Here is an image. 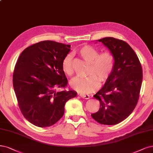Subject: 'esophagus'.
Segmentation results:
<instances>
[{
	"instance_id": "obj_1",
	"label": "esophagus",
	"mask_w": 153,
	"mask_h": 153,
	"mask_svg": "<svg viewBox=\"0 0 153 153\" xmlns=\"http://www.w3.org/2000/svg\"><path fill=\"white\" fill-rule=\"evenodd\" d=\"M80 96L82 97V98H83V99H88L89 98H90V96H88V95H85V94H80Z\"/></svg>"
}]
</instances>
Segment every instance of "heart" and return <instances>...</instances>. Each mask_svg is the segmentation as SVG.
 Returning a JSON list of instances; mask_svg holds the SVG:
<instances>
[{
	"mask_svg": "<svg viewBox=\"0 0 153 153\" xmlns=\"http://www.w3.org/2000/svg\"><path fill=\"white\" fill-rule=\"evenodd\" d=\"M78 53L83 60L90 63L87 73L90 76L85 78H75L70 82V85L81 94L93 92L99 87L100 82H105L111 75L115 64L114 56L109 51L99 53L96 48L89 45L82 47ZM62 70L68 76L74 74L71 55H67L62 60Z\"/></svg>",
	"mask_w": 153,
	"mask_h": 153,
	"instance_id": "1",
	"label": "heart"
}]
</instances>
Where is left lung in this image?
<instances>
[{"mask_svg":"<svg viewBox=\"0 0 153 153\" xmlns=\"http://www.w3.org/2000/svg\"><path fill=\"white\" fill-rule=\"evenodd\" d=\"M99 41L114 54L115 64L105 85L94 96L100 108L91 117L102 125H117L127 118L137 104L143 68L135 52L125 41L113 37Z\"/></svg>","mask_w":153,"mask_h":153,"instance_id":"left-lung-1","label":"left lung"}]
</instances>
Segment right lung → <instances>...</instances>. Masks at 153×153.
I'll use <instances>...</instances> for the list:
<instances>
[{"label":"right lung","mask_w":153,"mask_h":153,"mask_svg":"<svg viewBox=\"0 0 153 153\" xmlns=\"http://www.w3.org/2000/svg\"><path fill=\"white\" fill-rule=\"evenodd\" d=\"M70 45L45 40L26 48L13 72V83L23 117L39 127L53 125L62 117L65 105L77 93L66 91L68 80L62 62ZM62 88L56 91L57 88Z\"/></svg>","instance_id":"right-lung-1"}]
</instances>
